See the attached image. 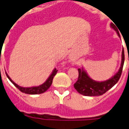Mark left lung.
Returning <instances> with one entry per match:
<instances>
[{
    "mask_svg": "<svg viewBox=\"0 0 129 129\" xmlns=\"http://www.w3.org/2000/svg\"><path fill=\"white\" fill-rule=\"evenodd\" d=\"M115 25L116 24L112 22L110 23V27L116 31L118 36L120 37L119 31ZM124 61L125 55L124 50L123 48L121 53V62L119 69L112 77L104 81H97L92 79L88 76L87 72L83 67H82V68H79L78 79L74 85L75 89L79 94L86 96H99L103 95L106 92L110 90L112 86H114L119 81L122 72Z\"/></svg>",
    "mask_w": 129,
    "mask_h": 129,
    "instance_id": "1",
    "label": "left lung"
}]
</instances>
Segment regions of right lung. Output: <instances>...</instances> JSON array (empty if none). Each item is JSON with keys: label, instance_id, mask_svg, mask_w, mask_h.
Instances as JSON below:
<instances>
[{"label": "right lung", "instance_id": "1", "mask_svg": "<svg viewBox=\"0 0 129 129\" xmlns=\"http://www.w3.org/2000/svg\"><path fill=\"white\" fill-rule=\"evenodd\" d=\"M57 71L58 70H56V68H54L53 70V71H52V74L50 75L48 78L46 79V81L44 82V83H43V84L41 85H39V86H31V87H23V86H19L17 84H16V83L10 78V76H8V74L6 72V74L8 78L10 79V81L13 83V85H14L19 90L21 91V92H23V93L28 94H42V93H44V92H46L49 88H50V86L52 84L53 77L56 75Z\"/></svg>", "mask_w": 129, "mask_h": 129}]
</instances>
